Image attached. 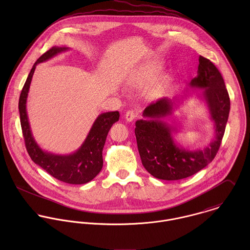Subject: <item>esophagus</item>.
<instances>
[{
  "mask_svg": "<svg viewBox=\"0 0 250 250\" xmlns=\"http://www.w3.org/2000/svg\"><path fill=\"white\" fill-rule=\"evenodd\" d=\"M137 116H138V112H137V110H134V109L128 110V111L125 113V118H126V120H127L128 122H132Z\"/></svg>",
  "mask_w": 250,
  "mask_h": 250,
  "instance_id": "1",
  "label": "esophagus"
}]
</instances>
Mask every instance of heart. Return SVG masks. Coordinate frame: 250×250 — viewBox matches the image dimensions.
<instances>
[{"mask_svg": "<svg viewBox=\"0 0 250 250\" xmlns=\"http://www.w3.org/2000/svg\"><path fill=\"white\" fill-rule=\"evenodd\" d=\"M162 70L158 62H147L134 72L128 79V83L134 88H143L151 83ZM170 81L169 76H162L148 89V96L152 99L160 97L167 87Z\"/></svg>", "mask_w": 250, "mask_h": 250, "instance_id": "heart-1", "label": "heart"}]
</instances>
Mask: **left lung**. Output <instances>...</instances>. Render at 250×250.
Masks as SVG:
<instances>
[{
    "label": "left lung",
    "mask_w": 250,
    "mask_h": 250,
    "mask_svg": "<svg viewBox=\"0 0 250 250\" xmlns=\"http://www.w3.org/2000/svg\"><path fill=\"white\" fill-rule=\"evenodd\" d=\"M191 87L204 88L202 95L214 123V139L202 150L189 151L174 143L176 128L161 119L171 115L174 101L162 98L145 107L143 116L136 122L135 134L144 168L155 178L180 180L189 177L215 157L222 141L230 111V98L224 80L214 63L200 56L197 76L190 82Z\"/></svg>",
    "instance_id": "8db88e82"
}]
</instances>
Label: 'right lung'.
Segmentation results:
<instances>
[{"label":"right lung","instance_id":"1","mask_svg":"<svg viewBox=\"0 0 250 250\" xmlns=\"http://www.w3.org/2000/svg\"><path fill=\"white\" fill-rule=\"evenodd\" d=\"M66 50H68L67 47H52L36 61L21 91L18 107L25 145L34 163L46 170L54 178L67 184L81 185L88 183L101 171L103 167L102 152L107 133L112 124L118 121L119 112L116 110L101 113L94 121L85 141L73 154L55 155L43 151L36 143L31 131L26 109L30 84L36 65Z\"/></svg>","mask_w":250,"mask_h":250}]
</instances>
